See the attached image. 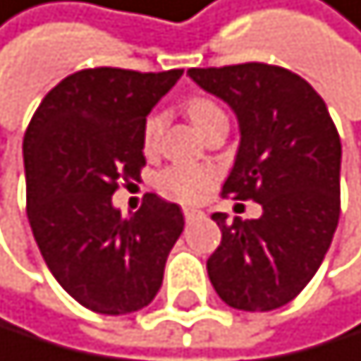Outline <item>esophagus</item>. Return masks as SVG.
Segmentation results:
<instances>
[{
    "mask_svg": "<svg viewBox=\"0 0 361 361\" xmlns=\"http://www.w3.org/2000/svg\"><path fill=\"white\" fill-rule=\"evenodd\" d=\"M184 219L186 221H195V219H200L202 216V212L200 209H195V207H184Z\"/></svg>",
    "mask_w": 361,
    "mask_h": 361,
    "instance_id": "34e87169",
    "label": "esophagus"
}]
</instances>
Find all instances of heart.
Returning <instances> with one entry per match:
<instances>
[{"label": "heart", "instance_id": "obj_1", "mask_svg": "<svg viewBox=\"0 0 361 361\" xmlns=\"http://www.w3.org/2000/svg\"><path fill=\"white\" fill-rule=\"evenodd\" d=\"M186 112L200 133H207L216 121L226 119V112L221 110L212 99H191L186 103ZM163 131V115H149L142 126V149L152 154L159 147V137ZM216 182V173L209 166H188V163H177V166L166 168L157 179L161 193L179 202H198L204 193Z\"/></svg>", "mask_w": 361, "mask_h": 361}]
</instances>
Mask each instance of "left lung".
Segmentation results:
<instances>
[{"label":"left lung","mask_w":361,"mask_h":361,"mask_svg":"<svg viewBox=\"0 0 361 361\" xmlns=\"http://www.w3.org/2000/svg\"><path fill=\"white\" fill-rule=\"evenodd\" d=\"M240 119L242 142L224 198L253 200L260 219L212 214L221 244L207 274L228 307L271 311L295 300L318 271L341 212V137L318 92L283 66L188 68Z\"/></svg>","instance_id":"left-lung-1"}]
</instances>
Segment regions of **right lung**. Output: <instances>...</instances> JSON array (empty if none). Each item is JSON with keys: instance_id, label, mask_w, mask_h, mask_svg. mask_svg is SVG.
Returning <instances> with one entry per match:
<instances>
[{"instance_id": "obj_1", "label": "right lung", "mask_w": 361, "mask_h": 361, "mask_svg": "<svg viewBox=\"0 0 361 361\" xmlns=\"http://www.w3.org/2000/svg\"><path fill=\"white\" fill-rule=\"evenodd\" d=\"M182 73L82 68L45 94L25 131L34 240L59 286L96 313L147 307L184 230L182 209L157 193H145L131 219L112 207L145 168V117Z\"/></svg>"}]
</instances>
